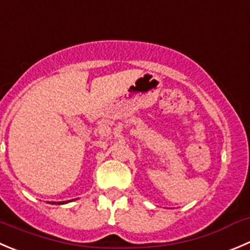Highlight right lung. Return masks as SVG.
I'll return each instance as SVG.
<instances>
[{
    "instance_id": "right-lung-1",
    "label": "right lung",
    "mask_w": 250,
    "mask_h": 250,
    "mask_svg": "<svg viewBox=\"0 0 250 250\" xmlns=\"http://www.w3.org/2000/svg\"><path fill=\"white\" fill-rule=\"evenodd\" d=\"M69 202H71V200H68V202H57V203H56V202L51 203V202H50V204H57V205H60V204H67V203H69Z\"/></svg>"
}]
</instances>
